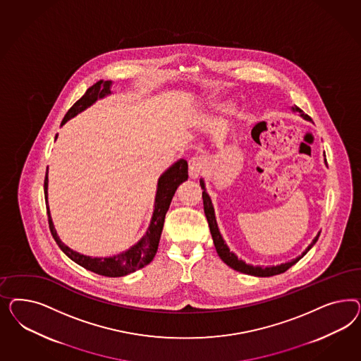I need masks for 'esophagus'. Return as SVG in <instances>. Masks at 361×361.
I'll use <instances>...</instances> for the list:
<instances>
[{
  "label": "esophagus",
  "mask_w": 361,
  "mask_h": 361,
  "mask_svg": "<svg viewBox=\"0 0 361 361\" xmlns=\"http://www.w3.org/2000/svg\"><path fill=\"white\" fill-rule=\"evenodd\" d=\"M202 166H204V161L200 157H192L189 160V177L192 180H196L197 177L201 173L202 171Z\"/></svg>",
  "instance_id": "esophagus-1"
}]
</instances>
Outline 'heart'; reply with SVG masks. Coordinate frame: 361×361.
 I'll return each instance as SVG.
<instances>
[{"instance_id":"heart-1","label":"heart","mask_w":361,"mask_h":361,"mask_svg":"<svg viewBox=\"0 0 361 361\" xmlns=\"http://www.w3.org/2000/svg\"><path fill=\"white\" fill-rule=\"evenodd\" d=\"M234 103H231L230 100H219V99H212L207 103V109L212 114H226L233 109Z\"/></svg>"}]
</instances>
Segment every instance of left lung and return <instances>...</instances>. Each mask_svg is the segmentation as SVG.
I'll use <instances>...</instances> for the list:
<instances>
[{
	"label": "left lung",
	"instance_id": "obj_1",
	"mask_svg": "<svg viewBox=\"0 0 361 361\" xmlns=\"http://www.w3.org/2000/svg\"><path fill=\"white\" fill-rule=\"evenodd\" d=\"M291 109L294 112H299L300 116L305 119V121H311V118L305 114L302 109L299 107H291ZM324 156V164L328 166L327 160H326V153L323 154ZM200 185L202 188V200H204V212H205V216L208 219L209 228H210V234H212V238L214 242V246H216V250L217 254L219 255V258L226 263L229 267L240 271V273L247 274V275H254V276H273V275H278V274H282L288 270L291 266H294L299 259H302L305 255H306L308 250L317 243V238L320 235V231L317 233V237L312 240V242L307 246L306 250L302 252V255L296 257L295 259L290 261V262L281 263V264H276V266H267V267H263V266H252L249 263L245 262L240 259L233 252H230L228 245L225 243V240L222 238L221 233H219V225H217V221H216V213H214V208H213V204H212V200L209 197L208 192H207V188H205V183L204 180L201 178L200 180Z\"/></svg>",
	"mask_w": 361,
	"mask_h": 361
}]
</instances>
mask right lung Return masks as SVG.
<instances>
[{
	"label": "right lung",
	"instance_id": "right-lung-1",
	"mask_svg": "<svg viewBox=\"0 0 361 361\" xmlns=\"http://www.w3.org/2000/svg\"><path fill=\"white\" fill-rule=\"evenodd\" d=\"M111 86H112L111 80H99L95 85H92L86 91V94L67 111L61 126H63L66 121L77 116L78 114L91 107L98 99H103L107 95H111L112 94ZM56 137H58V135H55V140H56ZM47 175H49V168L46 171V177H44V200H46L47 217H49V226H50V231L54 237L56 245L71 261L85 267L86 270L99 274V275L116 278V276H124V275L135 273L136 270H140L148 263L152 262L156 252H157L161 231L164 226L165 214L169 209L172 198L175 196L176 189L180 186V184H183L188 180V163L184 159H180L159 177L152 219H151L149 226L147 229V233L142 235V240H139L137 243H135L126 252L114 255V257H104V258H98V257L92 258L88 255H83L80 252H74L73 249L66 246L65 243L58 237L53 219L50 216L49 202H47V186H49V176Z\"/></svg>",
	"mask_w": 361,
	"mask_h": 361
}]
</instances>
